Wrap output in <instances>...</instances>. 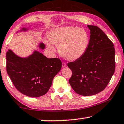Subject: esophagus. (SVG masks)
<instances>
[{
    "label": "esophagus",
    "instance_id": "34e87169",
    "mask_svg": "<svg viewBox=\"0 0 124 124\" xmlns=\"http://www.w3.org/2000/svg\"><path fill=\"white\" fill-rule=\"evenodd\" d=\"M62 67H66V63H65V62H62Z\"/></svg>",
    "mask_w": 124,
    "mask_h": 124
}]
</instances>
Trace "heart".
Masks as SVG:
<instances>
[{
	"label": "heart",
	"instance_id": "heart-1",
	"mask_svg": "<svg viewBox=\"0 0 124 124\" xmlns=\"http://www.w3.org/2000/svg\"><path fill=\"white\" fill-rule=\"evenodd\" d=\"M48 39L53 45H59V53L70 61L81 58L88 49L90 40L85 29L73 26L56 28L51 31ZM46 44L50 50H55L52 44Z\"/></svg>",
	"mask_w": 124,
	"mask_h": 124
}]
</instances>
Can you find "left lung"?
<instances>
[{
  "instance_id": "obj_1",
  "label": "left lung",
  "mask_w": 124,
  "mask_h": 124,
  "mask_svg": "<svg viewBox=\"0 0 124 124\" xmlns=\"http://www.w3.org/2000/svg\"><path fill=\"white\" fill-rule=\"evenodd\" d=\"M90 30V44L81 58L67 64L72 71L69 83L76 93L92 96L105 88L115 70V50L113 42L95 25Z\"/></svg>"
}]
</instances>
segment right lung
I'll list each match as a JSON object with an SVG mask.
<instances>
[{
    "label": "right lung",
    "instance_id": "obj_1",
    "mask_svg": "<svg viewBox=\"0 0 124 124\" xmlns=\"http://www.w3.org/2000/svg\"><path fill=\"white\" fill-rule=\"evenodd\" d=\"M27 30L24 28L21 31ZM39 47L45 49V45L41 43ZM6 59L7 72L15 87L21 93L33 98L47 93L54 77L62 67L60 59L47 58L38 51L28 57L21 58L8 50Z\"/></svg>",
    "mask_w": 124,
    "mask_h": 124
}]
</instances>
